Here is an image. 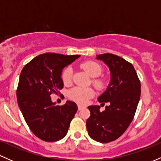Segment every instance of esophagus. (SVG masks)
<instances>
[{
	"label": "esophagus",
	"instance_id": "esophagus-1",
	"mask_svg": "<svg viewBox=\"0 0 161 161\" xmlns=\"http://www.w3.org/2000/svg\"><path fill=\"white\" fill-rule=\"evenodd\" d=\"M85 108L84 106H82V105L78 104V110H81L82 108Z\"/></svg>",
	"mask_w": 161,
	"mask_h": 161
}]
</instances>
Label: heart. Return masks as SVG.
<instances>
[{
    "instance_id": "obj_1",
    "label": "heart",
    "mask_w": 161,
    "mask_h": 161,
    "mask_svg": "<svg viewBox=\"0 0 161 161\" xmlns=\"http://www.w3.org/2000/svg\"><path fill=\"white\" fill-rule=\"evenodd\" d=\"M81 68L88 73L92 78V83L96 88L101 89L105 86L104 81L102 79L96 78L102 74L103 68L98 63L92 60H88L80 64ZM63 82L65 85H69L73 79V70L70 66H67L63 70L61 74ZM95 95V92L92 88H82V87H75L70 89L68 92V96L71 100L81 104H86L88 100Z\"/></svg>"
}]
</instances>
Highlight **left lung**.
<instances>
[{"label": "left lung", "instance_id": "left-lung-1", "mask_svg": "<svg viewBox=\"0 0 161 161\" xmlns=\"http://www.w3.org/2000/svg\"><path fill=\"white\" fill-rule=\"evenodd\" d=\"M97 59L103 60L111 73L110 85L97 98L109 105L102 112L100 106L88 107L91 115L86 127L92 139L108 143L120 137L132 123L141 95V83L132 64L122 57L106 53L97 55Z\"/></svg>", "mask_w": 161, "mask_h": 161}]
</instances>
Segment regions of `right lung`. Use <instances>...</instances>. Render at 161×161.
<instances>
[{
  "label": "right lung",
  "mask_w": 161,
  "mask_h": 161,
  "mask_svg": "<svg viewBox=\"0 0 161 161\" xmlns=\"http://www.w3.org/2000/svg\"><path fill=\"white\" fill-rule=\"evenodd\" d=\"M79 57L45 53L35 57L22 69L16 89L18 104L29 129L43 141L62 139L77 111L76 104L70 101L55 106L51 95H57L64 88L63 69Z\"/></svg>",
  "instance_id": "1"
}]
</instances>
